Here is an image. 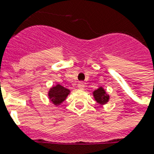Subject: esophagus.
<instances>
[{"mask_svg": "<svg viewBox=\"0 0 154 154\" xmlns=\"http://www.w3.org/2000/svg\"><path fill=\"white\" fill-rule=\"evenodd\" d=\"M77 87H78V89H80V90H83L84 88H85V83L82 82H81L78 83L77 85Z\"/></svg>", "mask_w": 154, "mask_h": 154, "instance_id": "1", "label": "esophagus"}]
</instances>
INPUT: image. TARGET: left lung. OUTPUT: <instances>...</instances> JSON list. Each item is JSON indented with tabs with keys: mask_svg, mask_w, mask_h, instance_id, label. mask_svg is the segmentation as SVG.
<instances>
[{
	"mask_svg": "<svg viewBox=\"0 0 154 154\" xmlns=\"http://www.w3.org/2000/svg\"><path fill=\"white\" fill-rule=\"evenodd\" d=\"M92 95H93L94 99L97 101V103L99 104L100 106L106 105L108 103V101L110 100V95L107 93L106 91L102 87H98L97 90L94 91L92 92Z\"/></svg>",
	"mask_w": 154,
	"mask_h": 154,
	"instance_id": "obj_1",
	"label": "left lung"
}]
</instances>
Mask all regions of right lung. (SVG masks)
Returning <instances> with one entry per match:
<instances>
[{
  "instance_id": "add662e5",
  "label": "right lung",
  "mask_w": 154,
  "mask_h": 154,
  "mask_svg": "<svg viewBox=\"0 0 154 154\" xmlns=\"http://www.w3.org/2000/svg\"><path fill=\"white\" fill-rule=\"evenodd\" d=\"M70 92L71 91L69 89L57 83L49 89L48 92V100H50L54 106H58L67 99V96L70 94Z\"/></svg>"
}]
</instances>
